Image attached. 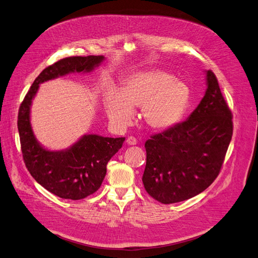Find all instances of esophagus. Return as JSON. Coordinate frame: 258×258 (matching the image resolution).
<instances>
[{"label":"esophagus","instance_id":"34e87169","mask_svg":"<svg viewBox=\"0 0 258 258\" xmlns=\"http://www.w3.org/2000/svg\"><path fill=\"white\" fill-rule=\"evenodd\" d=\"M126 143H127V145H136L137 144V139L135 138V137L131 136L126 139Z\"/></svg>","mask_w":258,"mask_h":258}]
</instances>
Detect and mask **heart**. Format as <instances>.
I'll list each match as a JSON object with an SVG mask.
<instances>
[{
    "instance_id": "heart-1",
    "label": "heart",
    "mask_w": 258,
    "mask_h": 258,
    "mask_svg": "<svg viewBox=\"0 0 258 258\" xmlns=\"http://www.w3.org/2000/svg\"><path fill=\"white\" fill-rule=\"evenodd\" d=\"M188 102L187 85L160 70L131 76L119 91L110 89L105 97L108 117L116 126H127L134 119L135 108L142 107L144 122L157 131L170 128L179 122Z\"/></svg>"
}]
</instances>
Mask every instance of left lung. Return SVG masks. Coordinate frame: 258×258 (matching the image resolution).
Here are the masks:
<instances>
[{
    "label": "left lung",
    "instance_id": "left-lung-1",
    "mask_svg": "<svg viewBox=\"0 0 258 258\" xmlns=\"http://www.w3.org/2000/svg\"><path fill=\"white\" fill-rule=\"evenodd\" d=\"M207 80V92L190 117L145 142L142 181L161 203L200 194L218 177L224 162L233 132L232 113L212 71Z\"/></svg>",
    "mask_w": 258,
    "mask_h": 258
}]
</instances>
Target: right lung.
I'll return each instance as SVG.
<instances>
[{
	"instance_id": "right-lung-1",
	"label": "right lung",
	"mask_w": 258,
	"mask_h": 258,
	"mask_svg": "<svg viewBox=\"0 0 258 258\" xmlns=\"http://www.w3.org/2000/svg\"><path fill=\"white\" fill-rule=\"evenodd\" d=\"M102 60L104 56H73L47 66L33 82L19 110L17 128L25 165L39 184L63 199L80 200L95 193L106 176L108 162L122 147L125 138L85 135L66 150H46L32 132L31 102L40 83L70 73L91 72Z\"/></svg>"
}]
</instances>
